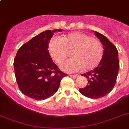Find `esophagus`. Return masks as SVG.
I'll return each instance as SVG.
<instances>
[{
    "instance_id": "esophagus-1",
    "label": "esophagus",
    "mask_w": 129,
    "mask_h": 129,
    "mask_svg": "<svg viewBox=\"0 0 129 129\" xmlns=\"http://www.w3.org/2000/svg\"><path fill=\"white\" fill-rule=\"evenodd\" d=\"M70 77L73 78H76L77 77H78V75H70Z\"/></svg>"
}]
</instances>
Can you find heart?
<instances>
[{
	"label": "heart",
	"mask_w": 129,
	"mask_h": 129,
	"mask_svg": "<svg viewBox=\"0 0 129 129\" xmlns=\"http://www.w3.org/2000/svg\"><path fill=\"white\" fill-rule=\"evenodd\" d=\"M73 58L60 65L67 73L82 69L90 70L99 65L104 56V47L99 40L80 32L71 33L61 39L53 38L49 43V51L54 62L60 63L71 51Z\"/></svg>",
	"instance_id": "heart-1"
}]
</instances>
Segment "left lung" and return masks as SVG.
Here are the masks:
<instances>
[{
  "label": "left lung",
  "instance_id": "left-lung-1",
  "mask_svg": "<svg viewBox=\"0 0 129 129\" xmlns=\"http://www.w3.org/2000/svg\"><path fill=\"white\" fill-rule=\"evenodd\" d=\"M94 33L103 44L104 56L95 69L82 74V76L87 78L88 83L85 87L79 90L87 98L97 99L108 94L113 89L116 82L119 63L118 52L114 45L101 33L96 31Z\"/></svg>",
  "mask_w": 129,
  "mask_h": 129
}]
</instances>
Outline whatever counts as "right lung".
<instances>
[{
	"label": "right lung",
	"instance_id": "obj_1",
	"mask_svg": "<svg viewBox=\"0 0 129 129\" xmlns=\"http://www.w3.org/2000/svg\"><path fill=\"white\" fill-rule=\"evenodd\" d=\"M47 30L20 47L14 59L16 80L25 96L43 100L54 95L67 75L59 69L49 53V43L56 31Z\"/></svg>",
	"mask_w": 129,
	"mask_h": 129
}]
</instances>
